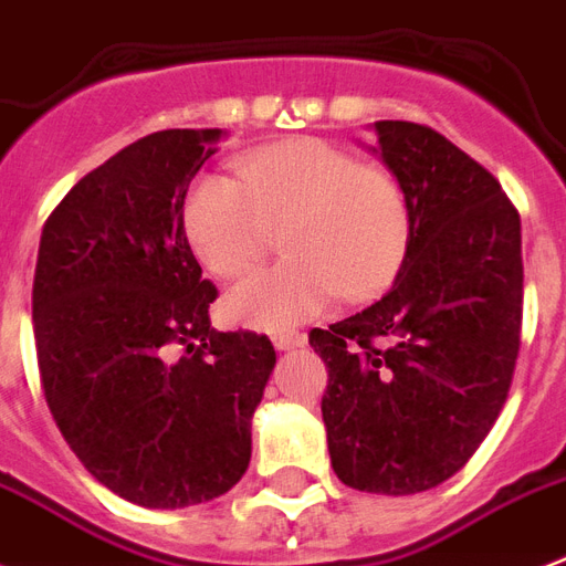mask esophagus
I'll use <instances>...</instances> for the list:
<instances>
[{
	"instance_id": "1",
	"label": "esophagus",
	"mask_w": 566,
	"mask_h": 566,
	"mask_svg": "<svg viewBox=\"0 0 566 566\" xmlns=\"http://www.w3.org/2000/svg\"><path fill=\"white\" fill-rule=\"evenodd\" d=\"M273 346L279 353H287V349L305 346V335L302 332H279V335H273Z\"/></svg>"
}]
</instances>
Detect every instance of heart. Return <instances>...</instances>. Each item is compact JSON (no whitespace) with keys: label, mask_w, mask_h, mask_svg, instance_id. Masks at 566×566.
<instances>
[{"label":"heart","mask_w":566,"mask_h":566,"mask_svg":"<svg viewBox=\"0 0 566 566\" xmlns=\"http://www.w3.org/2000/svg\"><path fill=\"white\" fill-rule=\"evenodd\" d=\"M181 222L193 255L222 279L247 273L284 229L291 258L226 293V317L258 332L300 326L337 296L373 300L411 247V205L394 172L314 137L247 153L238 181L196 179Z\"/></svg>","instance_id":"heart-1"}]
</instances>
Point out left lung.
I'll return each instance as SVG.
<instances>
[{
  "mask_svg": "<svg viewBox=\"0 0 566 566\" xmlns=\"http://www.w3.org/2000/svg\"><path fill=\"white\" fill-rule=\"evenodd\" d=\"M376 135L408 193L411 247L381 300L308 340L328 370L337 479L408 496L455 475L509 399L523 326L520 213L434 128L378 119Z\"/></svg>",
  "mask_w": 566,
  "mask_h": 566,
  "instance_id": "8db88e82",
  "label": "left lung"
}]
</instances>
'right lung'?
Returning <instances> with one entry per match:
<instances>
[{
	"label": "right lung",
	"mask_w": 566,
	"mask_h": 566,
	"mask_svg": "<svg viewBox=\"0 0 566 566\" xmlns=\"http://www.w3.org/2000/svg\"><path fill=\"white\" fill-rule=\"evenodd\" d=\"M220 137H140L87 172L40 234L31 319L49 411L84 470L144 509H188L240 482L275 367L266 335L211 328L217 287L181 222Z\"/></svg>",
	"instance_id": "1"
}]
</instances>
